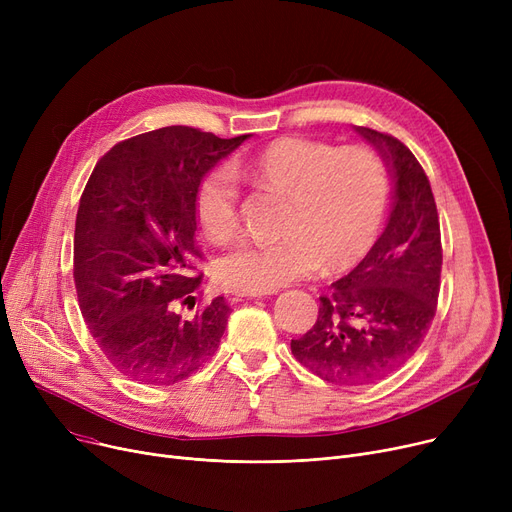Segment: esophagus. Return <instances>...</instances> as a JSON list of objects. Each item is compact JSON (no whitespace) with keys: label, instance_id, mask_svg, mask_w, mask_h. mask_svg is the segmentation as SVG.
I'll return each instance as SVG.
<instances>
[{"label":"esophagus","instance_id":"obj_1","mask_svg":"<svg viewBox=\"0 0 512 512\" xmlns=\"http://www.w3.org/2000/svg\"><path fill=\"white\" fill-rule=\"evenodd\" d=\"M267 294L272 292H253V290H236L234 292V299H261V297H267Z\"/></svg>","mask_w":512,"mask_h":512}]
</instances>
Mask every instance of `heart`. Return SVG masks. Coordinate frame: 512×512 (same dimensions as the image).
<instances>
[{
	"mask_svg": "<svg viewBox=\"0 0 512 512\" xmlns=\"http://www.w3.org/2000/svg\"><path fill=\"white\" fill-rule=\"evenodd\" d=\"M236 172L261 191L286 197L276 240L245 242L218 263V278L236 290L270 292L311 276L321 263L344 270L380 234L390 199L382 157L369 147H336L307 137H284L238 161ZM197 224L213 245L240 228L234 172H209L195 197Z\"/></svg>",
	"mask_w": 512,
	"mask_h": 512,
	"instance_id": "heart-1",
	"label": "heart"
}]
</instances>
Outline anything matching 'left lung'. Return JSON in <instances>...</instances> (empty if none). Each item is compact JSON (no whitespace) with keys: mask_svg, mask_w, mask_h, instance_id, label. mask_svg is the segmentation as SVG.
<instances>
[{"mask_svg":"<svg viewBox=\"0 0 512 512\" xmlns=\"http://www.w3.org/2000/svg\"><path fill=\"white\" fill-rule=\"evenodd\" d=\"M394 176L386 230L363 261L319 297L313 328L292 355L324 382L363 386L415 355L436 315L442 272L432 186L411 149L386 132L355 128Z\"/></svg>","mask_w":512,"mask_h":512,"instance_id":"left-lung-1","label":"left lung"}]
</instances>
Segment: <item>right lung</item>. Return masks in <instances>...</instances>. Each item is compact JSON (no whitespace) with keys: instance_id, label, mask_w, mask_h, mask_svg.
Returning <instances> with one entry per match:
<instances>
[{"instance_id":"add662e5","label":"right lung","mask_w":512,"mask_h":512,"mask_svg":"<svg viewBox=\"0 0 512 512\" xmlns=\"http://www.w3.org/2000/svg\"><path fill=\"white\" fill-rule=\"evenodd\" d=\"M251 134L220 139L191 126L137 134L107 151L80 197L74 284L80 313L132 380L170 386L197 371L224 336L230 307L215 297L191 319L195 197L203 176Z\"/></svg>"}]
</instances>
